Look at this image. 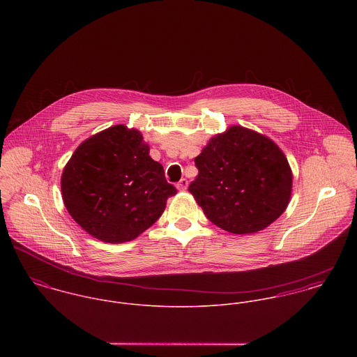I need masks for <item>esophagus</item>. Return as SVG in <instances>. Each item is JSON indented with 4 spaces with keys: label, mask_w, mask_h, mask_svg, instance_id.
Returning a JSON list of instances; mask_svg holds the SVG:
<instances>
[{
    "label": "esophagus",
    "mask_w": 357,
    "mask_h": 357,
    "mask_svg": "<svg viewBox=\"0 0 357 357\" xmlns=\"http://www.w3.org/2000/svg\"><path fill=\"white\" fill-rule=\"evenodd\" d=\"M176 187H177L178 191H185V190L188 188V180H187V178H181V180L176 184Z\"/></svg>",
    "instance_id": "esophagus-1"
}]
</instances>
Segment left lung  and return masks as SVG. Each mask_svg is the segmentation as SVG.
I'll list each match as a JSON object with an SVG mask.
<instances>
[{"label": "left lung", "instance_id": "1", "mask_svg": "<svg viewBox=\"0 0 357 357\" xmlns=\"http://www.w3.org/2000/svg\"><path fill=\"white\" fill-rule=\"evenodd\" d=\"M188 191L217 227L255 234L282 215L290 202L293 174L282 150L266 136L229 126L195 158Z\"/></svg>", "mask_w": 357, "mask_h": 357}]
</instances>
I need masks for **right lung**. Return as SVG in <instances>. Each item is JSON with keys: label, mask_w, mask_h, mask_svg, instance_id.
Segmentation results:
<instances>
[{"label": "right lung", "mask_w": 357, "mask_h": 357, "mask_svg": "<svg viewBox=\"0 0 357 357\" xmlns=\"http://www.w3.org/2000/svg\"><path fill=\"white\" fill-rule=\"evenodd\" d=\"M177 190L136 129L111 126L85 140L61 174L70 215L93 238L133 241L162 215Z\"/></svg>", "instance_id": "add662e5"}]
</instances>
